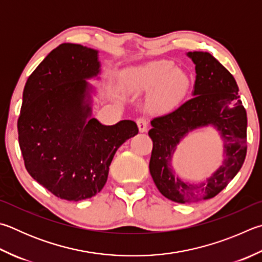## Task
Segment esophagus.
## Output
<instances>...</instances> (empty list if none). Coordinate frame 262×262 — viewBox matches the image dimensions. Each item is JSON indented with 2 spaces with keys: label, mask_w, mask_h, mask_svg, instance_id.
<instances>
[{
  "label": "esophagus",
  "mask_w": 262,
  "mask_h": 262,
  "mask_svg": "<svg viewBox=\"0 0 262 262\" xmlns=\"http://www.w3.org/2000/svg\"><path fill=\"white\" fill-rule=\"evenodd\" d=\"M137 127H139V129L141 133H145L147 130V120L144 118H140L137 119Z\"/></svg>",
  "instance_id": "obj_1"
}]
</instances>
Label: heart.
<instances>
[{
	"label": "heart",
	"mask_w": 262,
	"mask_h": 262,
	"mask_svg": "<svg viewBox=\"0 0 262 262\" xmlns=\"http://www.w3.org/2000/svg\"><path fill=\"white\" fill-rule=\"evenodd\" d=\"M125 87L132 93H149L154 90L152 104L165 108L185 94L189 87V77L182 70L174 69L170 61H149L128 71Z\"/></svg>",
	"instance_id": "b5f03b06"
}]
</instances>
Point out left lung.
I'll return each mask as SVG.
<instances>
[{
	"mask_svg": "<svg viewBox=\"0 0 262 262\" xmlns=\"http://www.w3.org/2000/svg\"><path fill=\"white\" fill-rule=\"evenodd\" d=\"M196 71L192 96L180 106L151 120L154 142L150 174L163 196L190 204L215 197L236 177L246 156V111L236 80L210 52H187ZM213 126L221 135L224 159L205 181L189 184L174 175L172 157L179 142L198 127Z\"/></svg>",
	"mask_w": 262,
	"mask_h": 262,
	"instance_id": "8db88e82",
	"label": "left lung"
}]
</instances>
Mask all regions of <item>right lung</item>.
I'll return each mask as SVG.
<instances>
[{
	"instance_id": "1",
	"label": "right lung",
	"mask_w": 262,
	"mask_h": 262,
	"mask_svg": "<svg viewBox=\"0 0 262 262\" xmlns=\"http://www.w3.org/2000/svg\"><path fill=\"white\" fill-rule=\"evenodd\" d=\"M98 50L61 43L27 79L18 119L25 167L56 197L79 202L106 183L117 150L139 128L132 120L102 125L93 118L99 80Z\"/></svg>"
}]
</instances>
